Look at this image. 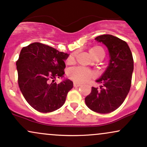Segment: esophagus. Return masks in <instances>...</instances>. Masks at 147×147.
<instances>
[{
  "mask_svg": "<svg viewBox=\"0 0 147 147\" xmlns=\"http://www.w3.org/2000/svg\"><path fill=\"white\" fill-rule=\"evenodd\" d=\"M74 87H80V84H78V83H76V82H74Z\"/></svg>",
  "mask_w": 147,
  "mask_h": 147,
  "instance_id": "34e87169",
  "label": "esophagus"
}]
</instances>
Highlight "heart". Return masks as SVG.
Masks as SVG:
<instances>
[{
  "label": "heart",
  "instance_id": "1",
  "mask_svg": "<svg viewBox=\"0 0 147 147\" xmlns=\"http://www.w3.org/2000/svg\"><path fill=\"white\" fill-rule=\"evenodd\" d=\"M89 53L94 59L98 58L103 59L105 56L104 49L100 46H95L91 47L89 49ZM74 60H75V55L71 54L67 58V63L71 65L74 63ZM67 75L69 78L73 80L74 82L79 84L84 83L94 77V72L82 67H74L71 69L69 70Z\"/></svg>",
  "mask_w": 147,
  "mask_h": 147
}]
</instances>
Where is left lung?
<instances>
[{"instance_id": "1", "label": "left lung", "mask_w": 147, "mask_h": 147, "mask_svg": "<svg viewBox=\"0 0 147 147\" xmlns=\"http://www.w3.org/2000/svg\"><path fill=\"white\" fill-rule=\"evenodd\" d=\"M108 48L110 60L102 76L96 80L102 84L100 89L91 88L85 98V103L91 110L99 113L115 111L125 101L131 85L134 59L130 48L125 41L109 34L96 37Z\"/></svg>"}]
</instances>
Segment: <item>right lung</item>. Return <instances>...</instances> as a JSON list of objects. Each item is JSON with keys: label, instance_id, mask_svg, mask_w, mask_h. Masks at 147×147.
I'll use <instances>...</instances> for the list:
<instances>
[{"label": "right lung", "instance_id": "add662e5", "mask_svg": "<svg viewBox=\"0 0 147 147\" xmlns=\"http://www.w3.org/2000/svg\"><path fill=\"white\" fill-rule=\"evenodd\" d=\"M68 56L40 42L32 43L20 51L16 61L19 88L26 101L36 111L52 112L65 103L73 82L69 79L59 84L53 82L56 78L63 77L65 60Z\"/></svg>", "mask_w": 147, "mask_h": 147}]
</instances>
